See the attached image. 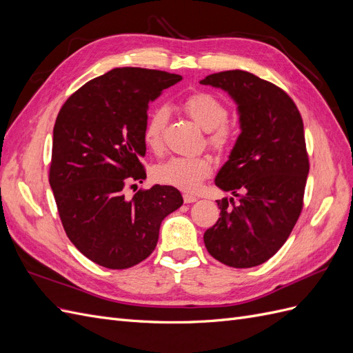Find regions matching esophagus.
<instances>
[{
  "mask_svg": "<svg viewBox=\"0 0 353 353\" xmlns=\"http://www.w3.org/2000/svg\"><path fill=\"white\" fill-rule=\"evenodd\" d=\"M199 200V197H196V196H193V194H184V201L185 203H194V201H197Z\"/></svg>",
  "mask_w": 353,
  "mask_h": 353,
  "instance_id": "34e87169",
  "label": "esophagus"
}]
</instances>
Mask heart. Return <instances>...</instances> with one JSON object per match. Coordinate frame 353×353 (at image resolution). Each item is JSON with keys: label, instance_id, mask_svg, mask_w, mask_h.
<instances>
[{"label": "heart", "instance_id": "obj_1", "mask_svg": "<svg viewBox=\"0 0 353 353\" xmlns=\"http://www.w3.org/2000/svg\"><path fill=\"white\" fill-rule=\"evenodd\" d=\"M183 108L193 119L209 131L208 144L216 152H225L234 143L236 130L227 122L228 108L216 95L210 92H194L183 101ZM168 109L163 105L153 109L144 126V143L153 152L162 148L163 132L168 123ZM212 172L209 156H172L159 163L153 175L159 183L179 188L183 191H196L203 181Z\"/></svg>", "mask_w": 353, "mask_h": 353}]
</instances>
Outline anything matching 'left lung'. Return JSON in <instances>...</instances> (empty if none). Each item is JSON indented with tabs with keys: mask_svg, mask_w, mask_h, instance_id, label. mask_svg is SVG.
I'll use <instances>...</instances> for the list:
<instances>
[{
	"mask_svg": "<svg viewBox=\"0 0 353 353\" xmlns=\"http://www.w3.org/2000/svg\"><path fill=\"white\" fill-rule=\"evenodd\" d=\"M200 83L231 95L241 126L215 178V184L240 197V203L216 200L221 218L203 239L216 261L252 268L280 250L301 216L309 174L303 121L290 95L253 73L225 70Z\"/></svg>",
	"mask_w": 353,
	"mask_h": 353,
	"instance_id": "1",
	"label": "left lung"
}]
</instances>
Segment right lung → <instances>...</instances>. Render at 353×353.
Masks as SVG:
<instances>
[{
	"label": "right lung",
	"mask_w": 353,
	"mask_h": 353,
	"mask_svg": "<svg viewBox=\"0 0 353 353\" xmlns=\"http://www.w3.org/2000/svg\"><path fill=\"white\" fill-rule=\"evenodd\" d=\"M181 79L116 68L82 85L57 114L48 179L59 215L74 248L104 268L126 270L148 258L163 218L183 205L170 185L125 196V185L145 179L148 103Z\"/></svg>",
	"instance_id": "obj_1"
}]
</instances>
